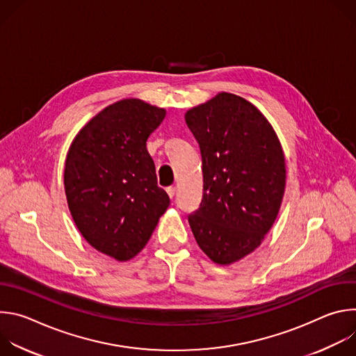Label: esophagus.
Returning a JSON list of instances; mask_svg holds the SVG:
<instances>
[{"mask_svg": "<svg viewBox=\"0 0 356 356\" xmlns=\"http://www.w3.org/2000/svg\"><path fill=\"white\" fill-rule=\"evenodd\" d=\"M166 191H168L169 197L173 200V198H175V195H176V187H168V188H166Z\"/></svg>", "mask_w": 356, "mask_h": 356, "instance_id": "esophagus-1", "label": "esophagus"}]
</instances>
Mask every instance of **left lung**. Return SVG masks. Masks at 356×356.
<instances>
[{
  "label": "left lung",
  "instance_id": "obj_1",
  "mask_svg": "<svg viewBox=\"0 0 356 356\" xmlns=\"http://www.w3.org/2000/svg\"><path fill=\"white\" fill-rule=\"evenodd\" d=\"M201 152L202 198L188 224L216 265H232L264 242L286 187V162L272 124L258 107L218 92L184 114Z\"/></svg>",
  "mask_w": 356,
  "mask_h": 356
}]
</instances>
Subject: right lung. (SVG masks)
I'll use <instances>...</instances> for the list:
<instances>
[{
  "label": "right lung",
  "instance_id": "1",
  "mask_svg": "<svg viewBox=\"0 0 356 356\" xmlns=\"http://www.w3.org/2000/svg\"><path fill=\"white\" fill-rule=\"evenodd\" d=\"M166 110L124 98L77 132L65 162V193L73 221L98 252L135 258L154 234L170 200L158 186L146 140Z\"/></svg>",
  "mask_w": 356,
  "mask_h": 356
}]
</instances>
